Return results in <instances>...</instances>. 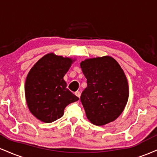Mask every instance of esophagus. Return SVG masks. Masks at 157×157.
<instances>
[{
	"label": "esophagus",
	"mask_w": 157,
	"mask_h": 157,
	"mask_svg": "<svg viewBox=\"0 0 157 157\" xmlns=\"http://www.w3.org/2000/svg\"><path fill=\"white\" fill-rule=\"evenodd\" d=\"M80 94H80V91H76V92H75V95H76L77 97H79V98L80 97Z\"/></svg>",
	"instance_id": "esophagus-1"
}]
</instances>
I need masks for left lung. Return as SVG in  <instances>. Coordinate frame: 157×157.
Here are the masks:
<instances>
[{
  "label": "left lung",
  "mask_w": 157,
  "mask_h": 157,
  "mask_svg": "<svg viewBox=\"0 0 157 157\" xmlns=\"http://www.w3.org/2000/svg\"><path fill=\"white\" fill-rule=\"evenodd\" d=\"M80 67L87 79L80 100L86 117L95 125L114 121L121 114L129 96L127 78L116 60L110 56L86 59Z\"/></svg>",
  "instance_id": "8db88e82"
}]
</instances>
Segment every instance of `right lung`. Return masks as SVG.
<instances>
[{"label":"right lung","instance_id":"add662e5","mask_svg":"<svg viewBox=\"0 0 157 157\" xmlns=\"http://www.w3.org/2000/svg\"><path fill=\"white\" fill-rule=\"evenodd\" d=\"M75 60L49 53L40 59L29 72L25 83L27 105L40 121L49 123L58 120L68 104L79 100L66 88L63 80Z\"/></svg>","mask_w":157,"mask_h":157}]
</instances>
